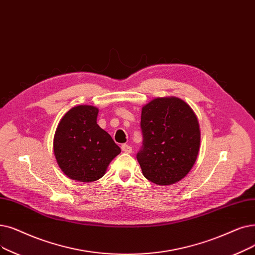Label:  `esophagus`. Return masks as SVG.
<instances>
[{"label":"esophagus","instance_id":"34e87169","mask_svg":"<svg viewBox=\"0 0 255 255\" xmlns=\"http://www.w3.org/2000/svg\"><path fill=\"white\" fill-rule=\"evenodd\" d=\"M122 151L125 153H131L132 152V148L128 145H122Z\"/></svg>","mask_w":255,"mask_h":255}]
</instances>
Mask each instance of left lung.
Segmentation results:
<instances>
[{
	"mask_svg": "<svg viewBox=\"0 0 255 255\" xmlns=\"http://www.w3.org/2000/svg\"><path fill=\"white\" fill-rule=\"evenodd\" d=\"M142 148L136 158L142 175L171 185L190 173L200 149V126L192 107L176 97L155 98L141 108Z\"/></svg>",
	"mask_w": 255,
	"mask_h": 255,
	"instance_id": "obj_1",
	"label": "left lung"
}]
</instances>
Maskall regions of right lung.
<instances>
[{
	"label": "right lung",
	"mask_w": 255,
	"mask_h": 255,
	"mask_svg": "<svg viewBox=\"0 0 255 255\" xmlns=\"http://www.w3.org/2000/svg\"><path fill=\"white\" fill-rule=\"evenodd\" d=\"M99 109L92 105L71 108L57 125L53 150L61 171L69 178L93 182L102 178L120 147L97 124Z\"/></svg>",
	"instance_id": "right-lung-1"
}]
</instances>
